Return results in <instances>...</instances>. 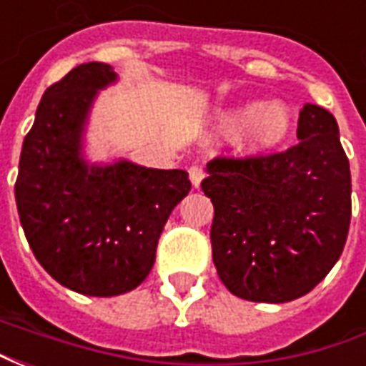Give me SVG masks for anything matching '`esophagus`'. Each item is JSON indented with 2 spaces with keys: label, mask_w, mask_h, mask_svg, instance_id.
I'll return each mask as SVG.
<instances>
[{
  "label": "esophagus",
  "mask_w": 366,
  "mask_h": 366,
  "mask_svg": "<svg viewBox=\"0 0 366 366\" xmlns=\"http://www.w3.org/2000/svg\"><path fill=\"white\" fill-rule=\"evenodd\" d=\"M188 172H190L192 186H194V188H199V186H202V180H204V176H206L204 174V170H202L199 167H190Z\"/></svg>",
  "instance_id": "esophagus-1"
}]
</instances>
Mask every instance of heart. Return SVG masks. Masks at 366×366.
<instances>
[{"instance_id": "obj_1", "label": "heart", "mask_w": 366, "mask_h": 366, "mask_svg": "<svg viewBox=\"0 0 366 366\" xmlns=\"http://www.w3.org/2000/svg\"><path fill=\"white\" fill-rule=\"evenodd\" d=\"M294 117L284 102H247L215 113L209 137H231L237 154L254 159L276 151L290 137Z\"/></svg>"}]
</instances>
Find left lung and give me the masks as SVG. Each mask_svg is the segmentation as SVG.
<instances>
[{"label":"left lung","mask_w":366,"mask_h":366,"mask_svg":"<svg viewBox=\"0 0 366 366\" xmlns=\"http://www.w3.org/2000/svg\"><path fill=\"white\" fill-rule=\"evenodd\" d=\"M300 143L259 159H215L202 190L214 204V264L231 294L284 304L314 290L345 247L351 170L335 117L304 104Z\"/></svg>","instance_id":"left-lung-1"}]
</instances>
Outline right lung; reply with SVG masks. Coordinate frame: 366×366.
Here are the masks:
<instances>
[{"label": "right lung", "mask_w": 366, "mask_h": 366, "mask_svg": "<svg viewBox=\"0 0 366 366\" xmlns=\"http://www.w3.org/2000/svg\"><path fill=\"white\" fill-rule=\"evenodd\" d=\"M119 76L104 62L72 68L44 92L23 141L15 202L31 251L49 274L86 296H119L151 272L188 172L127 159L92 160L88 127L99 92Z\"/></svg>", "instance_id": "obj_1"}]
</instances>
